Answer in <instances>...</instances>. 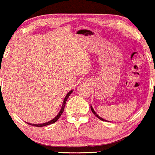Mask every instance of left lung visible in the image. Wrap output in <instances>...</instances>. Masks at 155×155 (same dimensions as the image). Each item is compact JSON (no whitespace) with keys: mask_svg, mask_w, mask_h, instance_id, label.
Segmentation results:
<instances>
[{"mask_svg":"<svg viewBox=\"0 0 155 155\" xmlns=\"http://www.w3.org/2000/svg\"><path fill=\"white\" fill-rule=\"evenodd\" d=\"M90 108H91V110H92V113H93V114H95V116H96V117H97V118H98V119H99V120H103V121H106V120H104V119H103V118H101V117L100 116H98V115H97V114H96V112H95V111H94L93 108H92V106H90Z\"/></svg>","mask_w":155,"mask_h":155,"instance_id":"obj_1","label":"left lung"}]
</instances>
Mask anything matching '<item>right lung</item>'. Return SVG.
<instances>
[{
  "label": "right lung",
  "instance_id": "add662e5",
  "mask_svg": "<svg viewBox=\"0 0 155 155\" xmlns=\"http://www.w3.org/2000/svg\"><path fill=\"white\" fill-rule=\"evenodd\" d=\"M73 91H74V90H71V91H69L68 92L67 95H65V98H64V100H63V105H62L61 109H60V111H59V113L58 114V115H57V116L55 117L54 119H52V120H51L49 121V122H44V123H41V124H32V123H29V122H27V123H28V124H30V125H33V126H35V127H44V126H47V125H49V124L54 123L55 122H57V121H58V119L60 118V116H61L62 114H63V112L64 111V108H65V103H66V101H67V99L68 98V97H69V96H70L71 94L72 93Z\"/></svg>",
  "mask_w": 155,
  "mask_h": 155
}]
</instances>
